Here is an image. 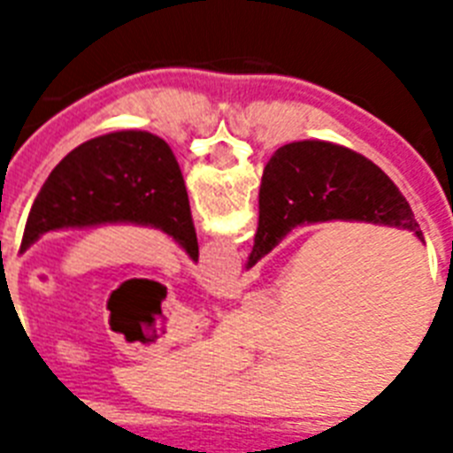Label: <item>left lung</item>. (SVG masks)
<instances>
[{"label": "left lung", "instance_id": "left-lung-1", "mask_svg": "<svg viewBox=\"0 0 453 453\" xmlns=\"http://www.w3.org/2000/svg\"><path fill=\"white\" fill-rule=\"evenodd\" d=\"M117 220L162 227L192 261L199 258L180 166L148 131L108 134L63 157L32 204L20 251L49 230Z\"/></svg>", "mask_w": 453, "mask_h": 453}]
</instances>
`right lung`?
Here are the masks:
<instances>
[{
	"mask_svg": "<svg viewBox=\"0 0 453 453\" xmlns=\"http://www.w3.org/2000/svg\"><path fill=\"white\" fill-rule=\"evenodd\" d=\"M258 233L249 265L301 223L366 220L407 227L423 240L411 206L397 185L357 152L322 141L280 148L263 171Z\"/></svg>",
	"mask_w": 453,
	"mask_h": 453,
	"instance_id": "obj_1",
	"label": "right lung"
}]
</instances>
